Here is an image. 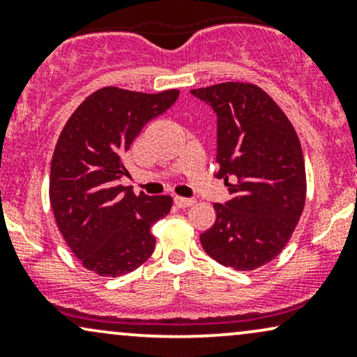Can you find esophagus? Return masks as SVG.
Masks as SVG:
<instances>
[{
	"mask_svg": "<svg viewBox=\"0 0 357 357\" xmlns=\"http://www.w3.org/2000/svg\"><path fill=\"white\" fill-rule=\"evenodd\" d=\"M174 203H176V206H179V208H190L191 204H195V199H192V198H181V196H176Z\"/></svg>",
	"mask_w": 357,
	"mask_h": 357,
	"instance_id": "34e87169",
	"label": "esophagus"
}]
</instances>
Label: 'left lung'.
Instances as JSON below:
<instances>
[{"mask_svg":"<svg viewBox=\"0 0 357 357\" xmlns=\"http://www.w3.org/2000/svg\"><path fill=\"white\" fill-rule=\"evenodd\" d=\"M191 93L218 117L216 178H225L233 195L213 204L216 221L199 240L213 260L248 272L284 250L304 210L301 141L284 110L257 85L225 82Z\"/></svg>","mask_w":357,"mask_h":357,"instance_id":"1","label":"left lung"}]
</instances>
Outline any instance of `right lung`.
I'll return each mask as SVG.
<instances>
[{"label": "right lung", "mask_w": 357, "mask_h": 357, "mask_svg": "<svg viewBox=\"0 0 357 357\" xmlns=\"http://www.w3.org/2000/svg\"><path fill=\"white\" fill-rule=\"evenodd\" d=\"M178 96L176 89L104 87L82 102L61 130L52 158L50 204L61 236L90 272L121 277L153 255L151 227L169 213L173 199L134 195L119 179L129 176L124 158L142 127Z\"/></svg>", "instance_id": "1"}]
</instances>
